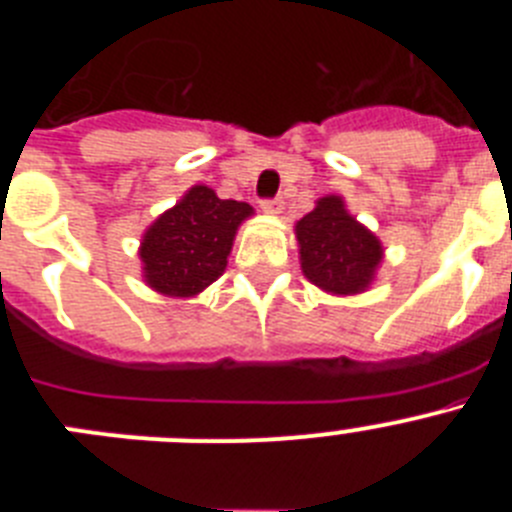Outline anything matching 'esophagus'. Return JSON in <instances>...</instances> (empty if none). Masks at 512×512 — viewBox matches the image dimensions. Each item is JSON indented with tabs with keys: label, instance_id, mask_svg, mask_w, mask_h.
Wrapping results in <instances>:
<instances>
[{
	"label": "esophagus",
	"instance_id": "1",
	"mask_svg": "<svg viewBox=\"0 0 512 512\" xmlns=\"http://www.w3.org/2000/svg\"><path fill=\"white\" fill-rule=\"evenodd\" d=\"M261 210H264L266 215H279V212L284 210V202L279 200V197H274V200H264L261 202Z\"/></svg>",
	"mask_w": 512,
	"mask_h": 512
}]
</instances>
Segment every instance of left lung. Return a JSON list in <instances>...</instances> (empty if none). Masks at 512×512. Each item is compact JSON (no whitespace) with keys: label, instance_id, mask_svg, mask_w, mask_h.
Wrapping results in <instances>:
<instances>
[{"label":"left lung","instance_id":"obj_1","mask_svg":"<svg viewBox=\"0 0 512 512\" xmlns=\"http://www.w3.org/2000/svg\"><path fill=\"white\" fill-rule=\"evenodd\" d=\"M302 274L330 295H359L374 282L384 248L372 230L346 210L338 194L315 202L295 225Z\"/></svg>","mask_w":512,"mask_h":512}]
</instances>
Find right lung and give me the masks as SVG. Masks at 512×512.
<instances>
[{"label": "right lung", "instance_id": "right-lung-1", "mask_svg": "<svg viewBox=\"0 0 512 512\" xmlns=\"http://www.w3.org/2000/svg\"><path fill=\"white\" fill-rule=\"evenodd\" d=\"M251 215L246 202L220 200L210 187L194 184L140 241L148 287L166 297L200 295L225 271L235 230Z\"/></svg>", "mask_w": 512, "mask_h": 512}]
</instances>
